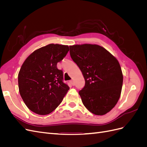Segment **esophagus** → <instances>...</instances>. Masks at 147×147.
<instances>
[{
    "label": "esophagus",
    "mask_w": 147,
    "mask_h": 147,
    "mask_svg": "<svg viewBox=\"0 0 147 147\" xmlns=\"http://www.w3.org/2000/svg\"><path fill=\"white\" fill-rule=\"evenodd\" d=\"M70 83L71 84H72V86H74V84H75V83H74V80H70Z\"/></svg>",
    "instance_id": "obj_1"
}]
</instances>
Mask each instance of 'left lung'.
Wrapping results in <instances>:
<instances>
[{
  "mask_svg": "<svg viewBox=\"0 0 147 147\" xmlns=\"http://www.w3.org/2000/svg\"><path fill=\"white\" fill-rule=\"evenodd\" d=\"M72 60L81 70L85 85L78 92L92 113L104 115L116 105L121 96L123 76L114 56L96 44L69 46Z\"/></svg>",
  "mask_w": 147,
  "mask_h": 147,
  "instance_id": "1",
  "label": "left lung"
}]
</instances>
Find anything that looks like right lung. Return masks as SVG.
<instances>
[{"instance_id":"obj_1","label":"right lung","mask_w":147,"mask_h":147,"mask_svg":"<svg viewBox=\"0 0 147 147\" xmlns=\"http://www.w3.org/2000/svg\"><path fill=\"white\" fill-rule=\"evenodd\" d=\"M69 50L68 45L51 43L35 50L26 58L18 74L20 95L32 112L45 115L54 111L69 87L57 68Z\"/></svg>"}]
</instances>
